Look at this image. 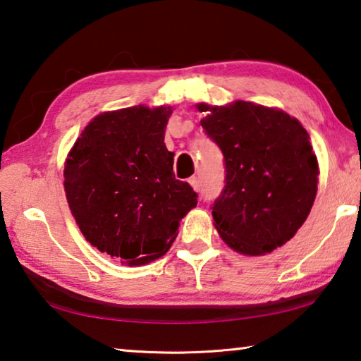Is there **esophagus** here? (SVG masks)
<instances>
[{
	"label": "esophagus",
	"instance_id": "1",
	"mask_svg": "<svg viewBox=\"0 0 361 361\" xmlns=\"http://www.w3.org/2000/svg\"><path fill=\"white\" fill-rule=\"evenodd\" d=\"M189 185H191L195 189V191H199V189H200V181H199L197 176H191V178H189Z\"/></svg>",
	"mask_w": 361,
	"mask_h": 361
}]
</instances>
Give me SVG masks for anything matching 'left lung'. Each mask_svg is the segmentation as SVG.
Returning <instances> with one entry per match:
<instances>
[{"mask_svg": "<svg viewBox=\"0 0 361 361\" xmlns=\"http://www.w3.org/2000/svg\"><path fill=\"white\" fill-rule=\"evenodd\" d=\"M197 108L224 156L226 185L212 205L218 234L242 255L271 253L296 234L314 205L319 162L309 133L282 109L250 102Z\"/></svg>", "mask_w": 361, "mask_h": 361, "instance_id": "8db88e82", "label": "left lung"}]
</instances>
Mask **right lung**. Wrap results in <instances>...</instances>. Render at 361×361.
<instances>
[{
    "label": "right lung",
    "instance_id": "1",
    "mask_svg": "<svg viewBox=\"0 0 361 361\" xmlns=\"http://www.w3.org/2000/svg\"><path fill=\"white\" fill-rule=\"evenodd\" d=\"M170 114L172 106L143 105L102 113L65 162L66 200L85 240L129 266L166 255L197 205L164 143Z\"/></svg>",
    "mask_w": 361,
    "mask_h": 361
}]
</instances>
